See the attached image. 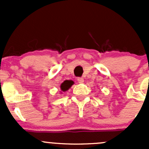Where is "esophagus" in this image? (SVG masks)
I'll list each match as a JSON object with an SVG mask.
<instances>
[{
    "label": "esophagus",
    "instance_id": "34e87169",
    "mask_svg": "<svg viewBox=\"0 0 149 149\" xmlns=\"http://www.w3.org/2000/svg\"><path fill=\"white\" fill-rule=\"evenodd\" d=\"M77 80H78V82H79V84H82V83H84V79H83V78H81V77L78 78Z\"/></svg>",
    "mask_w": 149,
    "mask_h": 149
}]
</instances>
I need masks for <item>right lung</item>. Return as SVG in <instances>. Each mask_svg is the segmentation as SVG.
<instances>
[{
	"mask_svg": "<svg viewBox=\"0 0 149 149\" xmlns=\"http://www.w3.org/2000/svg\"><path fill=\"white\" fill-rule=\"evenodd\" d=\"M73 85V83L71 81H65L63 83L61 84V89L62 91H66L69 89V88L71 87V86Z\"/></svg>",
	"mask_w": 149,
	"mask_h": 149,
	"instance_id": "obj_1",
	"label": "right lung"
}]
</instances>
